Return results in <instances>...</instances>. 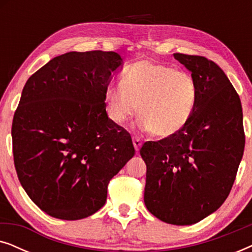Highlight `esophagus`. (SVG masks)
Returning a JSON list of instances; mask_svg holds the SVG:
<instances>
[{"instance_id":"34e87169","label":"esophagus","mask_w":252,"mask_h":252,"mask_svg":"<svg viewBox=\"0 0 252 252\" xmlns=\"http://www.w3.org/2000/svg\"><path fill=\"white\" fill-rule=\"evenodd\" d=\"M133 146H134V148H135L136 153L140 150V148L142 147V142H141V140L139 139V137H133Z\"/></svg>"}]
</instances>
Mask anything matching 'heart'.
<instances>
[{
  "label": "heart",
  "mask_w": 252,
  "mask_h": 252,
  "mask_svg": "<svg viewBox=\"0 0 252 252\" xmlns=\"http://www.w3.org/2000/svg\"><path fill=\"white\" fill-rule=\"evenodd\" d=\"M197 85L190 74L151 61L136 62L122 75V85L105 92L110 118L125 124L139 111V128L170 137L185 128L195 111Z\"/></svg>",
  "instance_id": "obj_1"
}]
</instances>
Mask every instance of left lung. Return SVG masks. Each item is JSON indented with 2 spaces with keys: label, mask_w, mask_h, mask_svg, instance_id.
Segmentation results:
<instances>
[{
  "label": "left lung",
  "mask_w": 252,
  "mask_h": 252,
  "mask_svg": "<svg viewBox=\"0 0 252 252\" xmlns=\"http://www.w3.org/2000/svg\"><path fill=\"white\" fill-rule=\"evenodd\" d=\"M197 85L195 111L185 128L140 154L147 165L144 204L161 221L186 226L217 211L235 180L244 151L242 105L215 62L173 54Z\"/></svg>",
  "instance_id": "obj_1"
}]
</instances>
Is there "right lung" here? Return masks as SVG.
Masks as SVG:
<instances>
[{"label": "right lung", "mask_w": 252, "mask_h": 252, "mask_svg": "<svg viewBox=\"0 0 252 252\" xmlns=\"http://www.w3.org/2000/svg\"><path fill=\"white\" fill-rule=\"evenodd\" d=\"M123 64L115 51H70L24 86L11 129L15 167L26 194L50 217L97 212L110 180L135 154L129 133L105 110V92Z\"/></svg>", "instance_id": "1"}]
</instances>
